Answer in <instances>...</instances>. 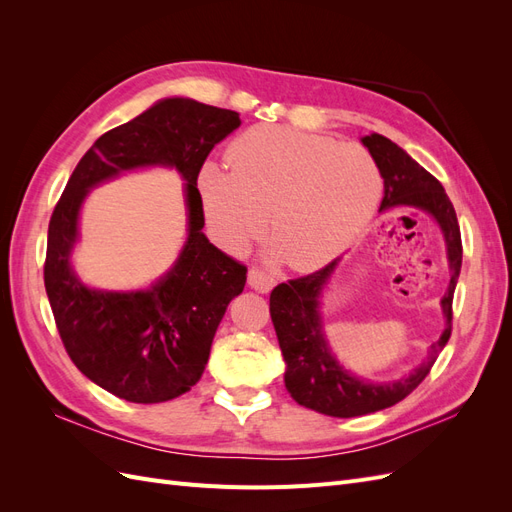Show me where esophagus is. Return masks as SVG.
Segmentation results:
<instances>
[{
    "label": "esophagus",
    "instance_id": "1",
    "mask_svg": "<svg viewBox=\"0 0 512 512\" xmlns=\"http://www.w3.org/2000/svg\"><path fill=\"white\" fill-rule=\"evenodd\" d=\"M247 284H250L258 292H269L275 286V277L265 269L252 267L250 273H247Z\"/></svg>",
    "mask_w": 512,
    "mask_h": 512
}]
</instances>
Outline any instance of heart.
Wrapping results in <instances>:
<instances>
[{
    "label": "heart",
    "mask_w": 512,
    "mask_h": 512,
    "mask_svg": "<svg viewBox=\"0 0 512 512\" xmlns=\"http://www.w3.org/2000/svg\"><path fill=\"white\" fill-rule=\"evenodd\" d=\"M230 170L198 175L213 235L241 252L265 230L286 265L329 262L363 235L380 205L382 175L361 145L288 126H254L228 149Z\"/></svg>",
    "instance_id": "obj_1"
}]
</instances>
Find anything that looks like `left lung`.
<instances>
[{
	"mask_svg": "<svg viewBox=\"0 0 512 512\" xmlns=\"http://www.w3.org/2000/svg\"><path fill=\"white\" fill-rule=\"evenodd\" d=\"M363 145L369 149L371 158L376 160L384 179L380 211L393 207H414L431 213L444 232L448 267H451L453 275L442 297V312L446 316L444 333L431 346L429 359L421 367H416L408 378L391 384H369L350 376L348 371L339 367L327 342H324L318 314V294L331 277L337 258L314 273L273 288L269 312L286 361V389L297 404L337 418L361 416L391 408L399 404L401 399H406L427 378L438 354L451 339L453 297L463 256L457 213L442 183L382 134L374 132L365 136Z\"/></svg>",
	"mask_w": 512,
	"mask_h": 512,
	"instance_id": "1",
	"label": "left lung"
}]
</instances>
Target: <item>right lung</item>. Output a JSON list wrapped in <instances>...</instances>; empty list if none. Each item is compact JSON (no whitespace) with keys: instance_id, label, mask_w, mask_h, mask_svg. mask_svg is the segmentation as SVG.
<instances>
[{"instance_id":"right-lung-1","label":"right lung","mask_w":512,"mask_h":512,"mask_svg":"<svg viewBox=\"0 0 512 512\" xmlns=\"http://www.w3.org/2000/svg\"><path fill=\"white\" fill-rule=\"evenodd\" d=\"M241 126L239 113L168 98L102 134L76 164L57 200L46 241L44 288L61 342L83 374L134 404H160L190 391L209 361L228 303L243 292L247 267L203 235L196 188L211 149ZM175 165L184 178L191 235L176 267L143 293L83 287L69 269L78 209L89 187L138 165Z\"/></svg>"}]
</instances>
